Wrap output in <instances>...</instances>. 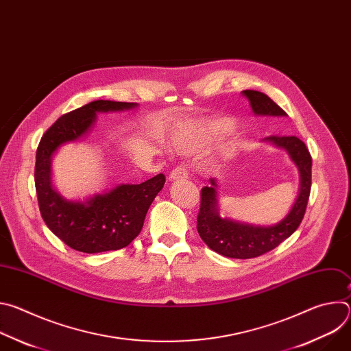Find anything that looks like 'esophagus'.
Instances as JSON below:
<instances>
[{
  "instance_id": "obj_1",
  "label": "esophagus",
  "mask_w": 351,
  "mask_h": 351,
  "mask_svg": "<svg viewBox=\"0 0 351 351\" xmlns=\"http://www.w3.org/2000/svg\"><path fill=\"white\" fill-rule=\"evenodd\" d=\"M189 175H187V171L183 168V167H176L171 175H169V180L171 182H175V180H182V179H187Z\"/></svg>"
}]
</instances>
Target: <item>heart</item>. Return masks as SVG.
<instances>
[{
    "label": "heart",
    "instance_id": "heart-1",
    "mask_svg": "<svg viewBox=\"0 0 351 351\" xmlns=\"http://www.w3.org/2000/svg\"><path fill=\"white\" fill-rule=\"evenodd\" d=\"M173 145L180 152H194L202 145V138L189 129H179L172 137Z\"/></svg>",
    "mask_w": 351,
    "mask_h": 351
}]
</instances>
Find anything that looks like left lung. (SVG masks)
Instances as JSON below:
<instances>
[{
    "label": "left lung",
    "instance_id": "8db88e82",
    "mask_svg": "<svg viewBox=\"0 0 351 351\" xmlns=\"http://www.w3.org/2000/svg\"><path fill=\"white\" fill-rule=\"evenodd\" d=\"M257 117H286V112L272 99L256 90H243ZM263 141L271 143L287 153L300 173V187L295 202L283 219L274 225L261 226L222 218L218 204V180L210 179L211 186L202 189V206L197 217V230L203 241L215 253L229 258H254L271 252L291 236L302 223L311 191V156L306 144L295 136H269Z\"/></svg>",
    "mask_w": 351,
    "mask_h": 351
}]
</instances>
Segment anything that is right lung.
<instances>
[{"instance_id":"obj_1","label":"right lung","mask_w":351,"mask_h":351,"mask_svg":"<svg viewBox=\"0 0 351 351\" xmlns=\"http://www.w3.org/2000/svg\"><path fill=\"white\" fill-rule=\"evenodd\" d=\"M137 106L97 99L61 117L41 137L34 168L40 213L48 229L76 252L104 253L130 244L162 190L165 176L160 173L140 184H117L84 199H69L53 184V158L62 145L83 140L93 130L98 114L130 111Z\"/></svg>"}]
</instances>
